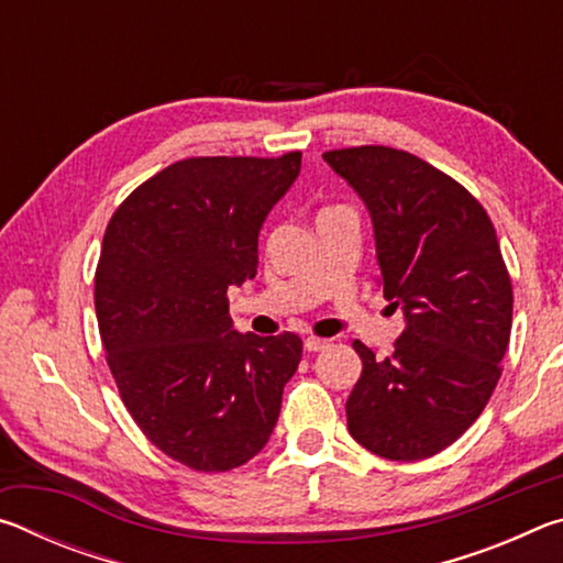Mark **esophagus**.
I'll list each match as a JSON object with an SVG mask.
<instances>
[{
  "label": "esophagus",
  "instance_id": "34e87169",
  "mask_svg": "<svg viewBox=\"0 0 563 563\" xmlns=\"http://www.w3.org/2000/svg\"><path fill=\"white\" fill-rule=\"evenodd\" d=\"M302 347L308 350V352H320V350H325V347H330V340H320V338H308L302 342Z\"/></svg>",
  "mask_w": 563,
  "mask_h": 563
}]
</instances>
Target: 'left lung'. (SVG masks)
I'll list each match as a JSON object with an SVG mask.
<instances>
[{
    "instance_id": "obj_1",
    "label": "left lung",
    "mask_w": 563,
    "mask_h": 563,
    "mask_svg": "<svg viewBox=\"0 0 563 563\" xmlns=\"http://www.w3.org/2000/svg\"><path fill=\"white\" fill-rule=\"evenodd\" d=\"M322 158L365 203L377 285L405 318L389 357L352 342L362 375L347 430L385 460H427L470 430L499 383L514 298L497 233L470 190L407 151Z\"/></svg>"
}]
</instances>
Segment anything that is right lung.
<instances>
[{
  "mask_svg": "<svg viewBox=\"0 0 563 563\" xmlns=\"http://www.w3.org/2000/svg\"><path fill=\"white\" fill-rule=\"evenodd\" d=\"M280 158H186L139 186L103 233L99 332L123 405L196 472L253 460L298 369L292 332H238L225 292L258 273V235L300 174Z\"/></svg>",
  "mask_w": 563,
  "mask_h": 563,
  "instance_id": "1",
  "label": "right lung"
}]
</instances>
